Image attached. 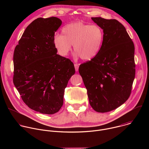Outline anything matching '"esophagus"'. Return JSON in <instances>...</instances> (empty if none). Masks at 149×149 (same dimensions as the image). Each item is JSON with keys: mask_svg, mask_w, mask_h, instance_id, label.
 I'll return each instance as SVG.
<instances>
[{"mask_svg": "<svg viewBox=\"0 0 149 149\" xmlns=\"http://www.w3.org/2000/svg\"><path fill=\"white\" fill-rule=\"evenodd\" d=\"M74 67H75V69L76 71H78V68H79V64L78 63H74Z\"/></svg>", "mask_w": 149, "mask_h": 149, "instance_id": "obj_1", "label": "esophagus"}]
</instances>
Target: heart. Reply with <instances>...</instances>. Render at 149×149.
<instances>
[{
    "mask_svg": "<svg viewBox=\"0 0 149 149\" xmlns=\"http://www.w3.org/2000/svg\"><path fill=\"white\" fill-rule=\"evenodd\" d=\"M104 37V31L99 26L75 22L63 26L61 35H55L53 42L61 56H67L73 45L77 56L82 60L90 61L99 54Z\"/></svg>",
    "mask_w": 149,
    "mask_h": 149,
    "instance_id": "obj_1",
    "label": "heart"
}]
</instances>
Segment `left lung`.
Listing matches in <instances>:
<instances>
[{
  "label": "left lung",
  "instance_id": "1",
  "mask_svg": "<svg viewBox=\"0 0 149 149\" xmlns=\"http://www.w3.org/2000/svg\"><path fill=\"white\" fill-rule=\"evenodd\" d=\"M104 31L99 54L79 65V72L92 108L112 111L129 99L135 78L134 45L125 27L116 19L91 17Z\"/></svg>",
  "mask_w": 149,
  "mask_h": 149
}]
</instances>
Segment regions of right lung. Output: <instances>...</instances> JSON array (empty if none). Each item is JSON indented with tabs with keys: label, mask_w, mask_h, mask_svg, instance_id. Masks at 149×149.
<instances>
[{
	"label": "right lung",
	"mask_w": 149,
	"mask_h": 149,
	"mask_svg": "<svg viewBox=\"0 0 149 149\" xmlns=\"http://www.w3.org/2000/svg\"><path fill=\"white\" fill-rule=\"evenodd\" d=\"M62 24L56 17H39L25 30L13 53V82L23 101L45 114L57 113L63 102L73 62L56 54L53 39Z\"/></svg>",
	"instance_id": "obj_1"
}]
</instances>
